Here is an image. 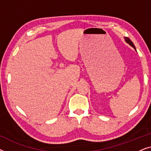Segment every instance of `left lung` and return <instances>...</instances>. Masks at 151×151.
I'll return each instance as SVG.
<instances>
[{"mask_svg": "<svg viewBox=\"0 0 151 151\" xmlns=\"http://www.w3.org/2000/svg\"><path fill=\"white\" fill-rule=\"evenodd\" d=\"M124 40H125V41L126 42H127L128 44H129L130 45H131V46L132 47H133L134 48V49H135V50L136 51V48H135V45H133V42H132V41L130 40V39L129 38H127V37H125L124 38Z\"/></svg>", "mask_w": 151, "mask_h": 151, "instance_id": "8db88e82", "label": "left lung"}]
</instances>
